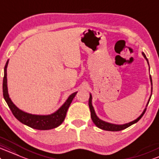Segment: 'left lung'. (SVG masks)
Listing matches in <instances>:
<instances>
[{"instance_id":"8db88e82","label":"left lung","mask_w":159,"mask_h":159,"mask_svg":"<svg viewBox=\"0 0 159 159\" xmlns=\"http://www.w3.org/2000/svg\"><path fill=\"white\" fill-rule=\"evenodd\" d=\"M142 55L143 56V57L145 58V59H146L147 61V63H148V65H149L148 59H147L146 55H145L143 52H142ZM150 80L151 85H152V88H151V90L152 91V78H151V76H150ZM150 98H151V97H150ZM150 99H149L148 102H147L146 108H145L144 110H143V112L141 113V115H140V116L138 117V118H136L135 120L131 121V122L127 123V124H119L118 125V124H111V123L106 122V121L101 120V119H100L98 116H97L96 113H95L94 107H93V106H92V96H91V94H90V98H89V109H90V111H91V119H92V121H93V122H94V124L96 125V126H98V128L101 129L106 130V131H112V132L120 131V130L124 129H126V128L129 127V126H132V124H135V123H137L138 121H139L140 119H141V117H142V116L143 115V114H144L145 111H146L147 106V105H148L149 102H150Z\"/></svg>"}]
</instances>
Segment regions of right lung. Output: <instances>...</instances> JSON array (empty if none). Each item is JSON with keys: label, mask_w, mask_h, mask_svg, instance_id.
Returning a JSON list of instances; mask_svg holds the SVG:
<instances>
[{"label": "right lung", "mask_w": 159, "mask_h": 159, "mask_svg": "<svg viewBox=\"0 0 159 159\" xmlns=\"http://www.w3.org/2000/svg\"><path fill=\"white\" fill-rule=\"evenodd\" d=\"M8 63L9 59L7 60L4 67V76H3V94L5 101L7 102V105L12 111L13 115L16 117V119H18L23 124L27 125L30 127L39 130L52 129L58 127L59 125L62 124L65 118V116H66L67 111H68L69 106L71 103L73 99L76 96L77 91L70 94L66 100V101L64 102V104L59 109L57 110L55 112L50 114V115H33V114L25 112V111L18 109L13 103V102L11 100L9 96L7 77V69Z\"/></svg>", "instance_id": "1"}]
</instances>
